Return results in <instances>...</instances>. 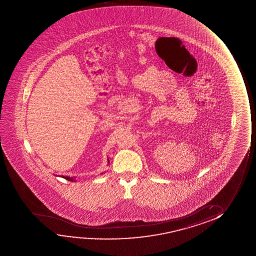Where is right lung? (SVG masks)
Returning <instances> with one entry per match:
<instances>
[{
  "mask_svg": "<svg viewBox=\"0 0 256 256\" xmlns=\"http://www.w3.org/2000/svg\"><path fill=\"white\" fill-rule=\"evenodd\" d=\"M108 162H109V159L108 158ZM102 174H103V173H102ZM63 178H66V179H67V180H69V181H72H72H76V180H75V178H75V176H63Z\"/></svg>",
  "mask_w": 256,
  "mask_h": 256,
  "instance_id": "add662e5",
  "label": "right lung"
}]
</instances>
